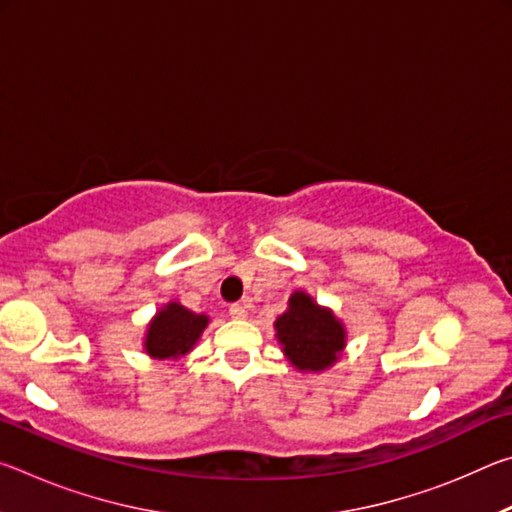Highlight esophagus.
I'll return each mask as SVG.
<instances>
[{
  "label": "esophagus",
  "mask_w": 512,
  "mask_h": 512,
  "mask_svg": "<svg viewBox=\"0 0 512 512\" xmlns=\"http://www.w3.org/2000/svg\"><path fill=\"white\" fill-rule=\"evenodd\" d=\"M228 314H230L232 318L241 320V318H246V307H244V305H230V307H228Z\"/></svg>",
  "instance_id": "esophagus-1"
}]
</instances>
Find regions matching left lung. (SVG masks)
<instances>
[{
    "mask_svg": "<svg viewBox=\"0 0 512 512\" xmlns=\"http://www.w3.org/2000/svg\"><path fill=\"white\" fill-rule=\"evenodd\" d=\"M277 339L293 366L300 370H325L343 350V325L332 311L320 309L307 293H293L289 309L275 323Z\"/></svg>",
    "mask_w": 512,
    "mask_h": 512,
    "instance_id": "1",
    "label": "left lung"
}]
</instances>
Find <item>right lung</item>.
Instances as JSON below:
<instances>
[{"label": "right lung", "instance_id": "1", "mask_svg": "<svg viewBox=\"0 0 512 512\" xmlns=\"http://www.w3.org/2000/svg\"><path fill=\"white\" fill-rule=\"evenodd\" d=\"M207 327V316L194 314L178 302L164 307L153 318L146 334V352L153 359H178L192 350L203 329Z\"/></svg>", "mask_w": 512, "mask_h": 512}]
</instances>
